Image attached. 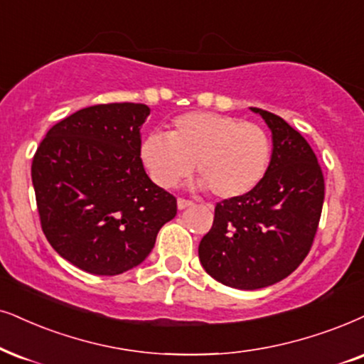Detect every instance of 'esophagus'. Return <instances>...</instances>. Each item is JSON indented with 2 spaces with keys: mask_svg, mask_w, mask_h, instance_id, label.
Segmentation results:
<instances>
[{
  "mask_svg": "<svg viewBox=\"0 0 364 364\" xmlns=\"http://www.w3.org/2000/svg\"><path fill=\"white\" fill-rule=\"evenodd\" d=\"M191 205H193V201H190V200H185V198H178V208H179V210L190 208Z\"/></svg>",
  "mask_w": 364,
  "mask_h": 364,
  "instance_id": "obj_1",
  "label": "esophagus"
}]
</instances>
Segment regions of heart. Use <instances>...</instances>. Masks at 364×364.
Listing matches in <instances>:
<instances>
[{
	"mask_svg": "<svg viewBox=\"0 0 364 364\" xmlns=\"http://www.w3.org/2000/svg\"><path fill=\"white\" fill-rule=\"evenodd\" d=\"M272 156L269 132L255 122L216 112H188L176 117L168 136L149 134L141 161L161 188L176 186L193 171L196 186L218 198H238L264 179Z\"/></svg>",
	"mask_w": 364,
	"mask_h": 364,
	"instance_id": "1",
	"label": "heart"
}]
</instances>
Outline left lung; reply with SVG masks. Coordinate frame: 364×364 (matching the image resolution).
<instances>
[{"label": "left lung", "instance_id": "obj_1", "mask_svg": "<svg viewBox=\"0 0 364 364\" xmlns=\"http://www.w3.org/2000/svg\"><path fill=\"white\" fill-rule=\"evenodd\" d=\"M272 132V156L254 190L215 206L201 238L203 269L242 291L269 287L291 275L309 254L324 201V176L309 142L282 117L250 107Z\"/></svg>", "mask_w": 364, "mask_h": 364}]
</instances>
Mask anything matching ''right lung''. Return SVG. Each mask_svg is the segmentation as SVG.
I'll use <instances>...</instances> for the list:
<instances>
[{
  "mask_svg": "<svg viewBox=\"0 0 364 364\" xmlns=\"http://www.w3.org/2000/svg\"><path fill=\"white\" fill-rule=\"evenodd\" d=\"M144 104H100L50 129L31 164L41 228L60 257L94 275L144 262L176 198L154 185L141 161Z\"/></svg>",
  "mask_w": 364,
  "mask_h": 364,
  "instance_id": "obj_1",
  "label": "right lung"
}]
</instances>
